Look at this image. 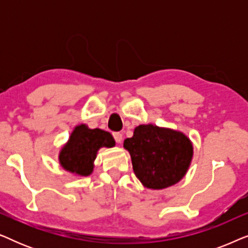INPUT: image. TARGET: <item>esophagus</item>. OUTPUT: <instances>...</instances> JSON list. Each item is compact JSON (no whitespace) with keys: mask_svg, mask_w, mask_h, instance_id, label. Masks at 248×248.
I'll return each instance as SVG.
<instances>
[{"mask_svg":"<svg viewBox=\"0 0 248 248\" xmlns=\"http://www.w3.org/2000/svg\"><path fill=\"white\" fill-rule=\"evenodd\" d=\"M113 137L115 139V141H116V143H121L122 140H123V135H122L120 132H115V133H113Z\"/></svg>","mask_w":248,"mask_h":248,"instance_id":"esophagus-1","label":"esophagus"}]
</instances>
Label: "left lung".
Wrapping results in <instances>:
<instances>
[{
    "mask_svg": "<svg viewBox=\"0 0 248 248\" xmlns=\"http://www.w3.org/2000/svg\"><path fill=\"white\" fill-rule=\"evenodd\" d=\"M134 174L144 187L162 189L177 184L193 159V143L183 132L154 124L134 128L124 141Z\"/></svg>",
    "mask_w": 248,
    "mask_h": 248,
    "instance_id": "left-lung-1",
    "label": "left lung"
}]
</instances>
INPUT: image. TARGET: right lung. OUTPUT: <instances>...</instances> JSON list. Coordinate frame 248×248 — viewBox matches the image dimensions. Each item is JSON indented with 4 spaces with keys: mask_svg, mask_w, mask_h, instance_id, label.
<instances>
[{
    "mask_svg": "<svg viewBox=\"0 0 248 248\" xmlns=\"http://www.w3.org/2000/svg\"><path fill=\"white\" fill-rule=\"evenodd\" d=\"M113 147L115 140L109 132L89 128L87 124H79L71 132L66 143L61 147L60 165L71 174L87 177L93 174L99 149Z\"/></svg>",
    "mask_w": 248,
    "mask_h": 248,
    "instance_id": "add662e5",
    "label": "right lung"
}]
</instances>
